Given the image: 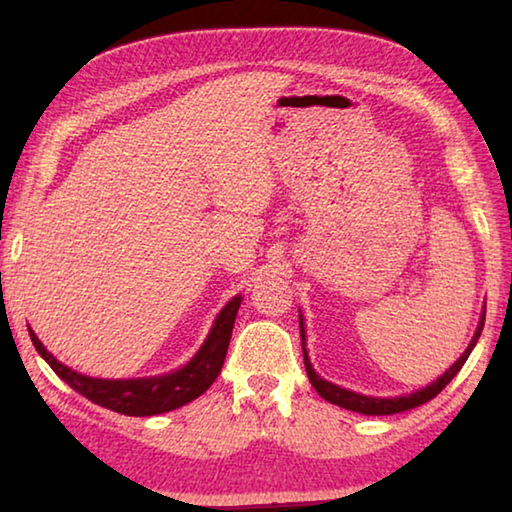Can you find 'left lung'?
Returning <instances> with one entry per match:
<instances>
[{
    "instance_id": "left-lung-1",
    "label": "left lung",
    "mask_w": 512,
    "mask_h": 512,
    "mask_svg": "<svg viewBox=\"0 0 512 512\" xmlns=\"http://www.w3.org/2000/svg\"><path fill=\"white\" fill-rule=\"evenodd\" d=\"M485 323V311L479 320V327H476V334L472 336L470 345H467V350L461 354V359H458L452 368H449L443 377H438L433 384H429L427 388H420V391H415L411 395H402V397H368V395H359V393H352V391H345V388L332 384V381H325L323 377L316 375V370L311 368V361L307 357V350H305V323H302V314H300V336H302V352H305V368H307V375L311 386L316 388V393L320 397H325L327 402H332L336 406H341V409H348V411H357L363 415H393V413H402V411H409L415 409V406H420L424 402H429L436 397L443 388L452 381L458 370L463 368V363L470 357V352L474 350L476 341H479L481 336V329Z\"/></svg>"
}]
</instances>
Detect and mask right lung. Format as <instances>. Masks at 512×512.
<instances>
[{
  "label": "right lung",
  "mask_w": 512,
  "mask_h": 512,
  "mask_svg": "<svg viewBox=\"0 0 512 512\" xmlns=\"http://www.w3.org/2000/svg\"><path fill=\"white\" fill-rule=\"evenodd\" d=\"M241 305V296L232 298L228 305L221 309L216 316L212 332L207 334L201 350L194 354V359L180 370L167 372L160 377H144V379H94L88 375H81L72 368L60 363L54 354L47 352L45 345L40 343L33 329H29V336L42 359H45L51 370L72 386L76 393L88 397L90 402L103 406V409L117 411L121 415H135V418H144V415H158L185 406L187 402L196 400L203 395L207 388L214 384L223 368L225 352H228L232 327H235V318Z\"/></svg>",
  "instance_id": "add662e5"
}]
</instances>
